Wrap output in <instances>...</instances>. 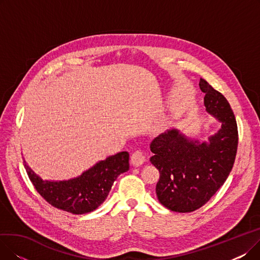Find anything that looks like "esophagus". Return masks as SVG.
Returning <instances> with one entry per match:
<instances>
[{
  "label": "esophagus",
  "instance_id": "esophagus-1",
  "mask_svg": "<svg viewBox=\"0 0 260 260\" xmlns=\"http://www.w3.org/2000/svg\"><path fill=\"white\" fill-rule=\"evenodd\" d=\"M145 160H146V156L142 151H140V149L135 151L131 156V161H132L133 165L136 166V167L141 166L142 163H144Z\"/></svg>",
  "mask_w": 260,
  "mask_h": 260
}]
</instances>
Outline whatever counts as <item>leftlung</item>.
I'll use <instances>...</instances> for the list:
<instances>
[{"mask_svg": "<svg viewBox=\"0 0 260 260\" xmlns=\"http://www.w3.org/2000/svg\"><path fill=\"white\" fill-rule=\"evenodd\" d=\"M207 112L221 122L210 143L187 140L172 129L151 143L149 161L159 170L156 185L162 206L179 213L193 212L206 204L224 183L233 168L237 146V123L224 95L200 79Z\"/></svg>", "mask_w": 260, "mask_h": 260, "instance_id": "1", "label": "left lung"}]
</instances>
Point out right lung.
<instances>
[{"instance_id":"obj_1","label":"right lung","mask_w":260,"mask_h":260,"mask_svg":"<svg viewBox=\"0 0 260 260\" xmlns=\"http://www.w3.org/2000/svg\"><path fill=\"white\" fill-rule=\"evenodd\" d=\"M24 168L37 192L59 210L81 215L94 211L106 199L117 177L129 169V155L121 152L100 161L78 178L44 181L24 161Z\"/></svg>"}]
</instances>
